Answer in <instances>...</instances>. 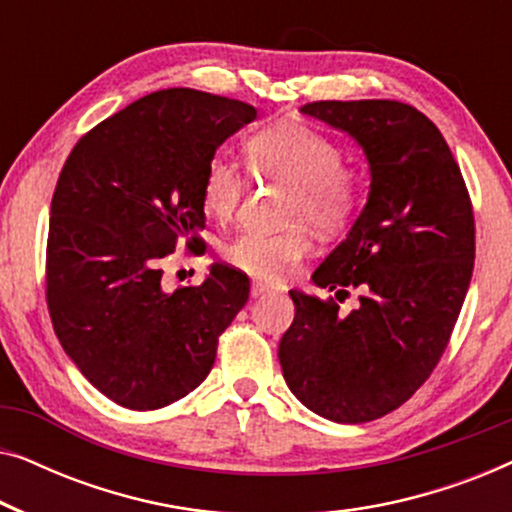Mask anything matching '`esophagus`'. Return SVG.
<instances>
[{
  "label": "esophagus",
  "mask_w": 512,
  "mask_h": 512,
  "mask_svg": "<svg viewBox=\"0 0 512 512\" xmlns=\"http://www.w3.org/2000/svg\"><path fill=\"white\" fill-rule=\"evenodd\" d=\"M272 289L268 284H263V282H254L251 284V296L254 298H258V296H263V293H270Z\"/></svg>",
  "instance_id": "1"
}]
</instances>
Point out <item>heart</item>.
Masks as SVG:
<instances>
[{"mask_svg": "<svg viewBox=\"0 0 512 512\" xmlns=\"http://www.w3.org/2000/svg\"><path fill=\"white\" fill-rule=\"evenodd\" d=\"M251 170L293 184L286 219L310 221L319 230H338L361 200V174L342 163L340 146L303 123H275L254 132L244 146ZM247 181L228 158L214 156L202 177V202L216 219H230ZM303 226L279 233H242L226 247L228 263L265 282H279L310 251Z\"/></svg>", "mask_w": 512, "mask_h": 512, "instance_id": "1", "label": "heart"}]
</instances>
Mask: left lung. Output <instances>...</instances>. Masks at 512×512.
Masks as SVG:
<instances>
[{"label":"left lung","instance_id":"obj_1","mask_svg":"<svg viewBox=\"0 0 512 512\" xmlns=\"http://www.w3.org/2000/svg\"><path fill=\"white\" fill-rule=\"evenodd\" d=\"M300 114L345 132L368 160L366 207L312 275L321 289L361 286L363 296L340 314L333 298L289 291L296 317L279 363L319 417L373 422L408 401L445 352L473 275L471 200L440 130L410 104L331 100Z\"/></svg>","mask_w":512,"mask_h":512}]
</instances>
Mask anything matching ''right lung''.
<instances>
[{"label": "right lung", "mask_w": 512, "mask_h": 512, "mask_svg": "<svg viewBox=\"0 0 512 512\" xmlns=\"http://www.w3.org/2000/svg\"><path fill=\"white\" fill-rule=\"evenodd\" d=\"M258 109L167 88L79 139L51 202L46 300L81 375L130 410L165 408L198 387L249 279L214 263L200 286L163 289L174 247H200L202 177Z\"/></svg>", "instance_id": "obj_1"}]
</instances>
